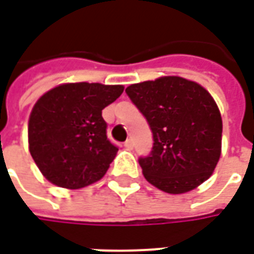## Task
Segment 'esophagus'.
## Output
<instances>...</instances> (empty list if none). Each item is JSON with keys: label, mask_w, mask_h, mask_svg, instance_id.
<instances>
[{"label": "esophagus", "mask_w": 254, "mask_h": 254, "mask_svg": "<svg viewBox=\"0 0 254 254\" xmlns=\"http://www.w3.org/2000/svg\"><path fill=\"white\" fill-rule=\"evenodd\" d=\"M124 147L127 149V151H130V149H133V141L132 140H127L125 143H124Z\"/></svg>", "instance_id": "1"}]
</instances>
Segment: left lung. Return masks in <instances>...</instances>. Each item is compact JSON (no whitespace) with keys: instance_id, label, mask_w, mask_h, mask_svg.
I'll list each match as a JSON object with an SVG mask.
<instances>
[{"instance_id":"1","label":"left lung","mask_w":254,"mask_h":254,"mask_svg":"<svg viewBox=\"0 0 254 254\" xmlns=\"http://www.w3.org/2000/svg\"><path fill=\"white\" fill-rule=\"evenodd\" d=\"M125 92L145 117L154 136L148 156L138 159L145 180L181 194L212 176L222 151V117L200 84L178 76L129 85Z\"/></svg>"}]
</instances>
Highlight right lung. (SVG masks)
Returning a JSON list of instances; mask_svg holds the SVG:
<instances>
[{"label":"right lung","mask_w":254,"mask_h":254,"mask_svg":"<svg viewBox=\"0 0 254 254\" xmlns=\"http://www.w3.org/2000/svg\"><path fill=\"white\" fill-rule=\"evenodd\" d=\"M124 92V85L67 83L38 99L28 121V148L46 180L80 189L99 181L117 148L106 134L102 110Z\"/></svg>","instance_id":"1"}]
</instances>
